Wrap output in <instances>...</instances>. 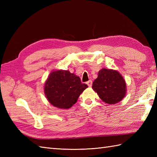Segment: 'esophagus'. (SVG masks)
<instances>
[{
	"label": "esophagus",
	"mask_w": 157,
	"mask_h": 157,
	"mask_svg": "<svg viewBox=\"0 0 157 157\" xmlns=\"http://www.w3.org/2000/svg\"><path fill=\"white\" fill-rule=\"evenodd\" d=\"M86 84H88V86H89V87H91L92 85V80H89V81H88L87 82H86Z\"/></svg>",
	"instance_id": "1"
}]
</instances>
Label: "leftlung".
<instances>
[{
  "label": "left lung",
  "instance_id": "8db88e82",
  "mask_svg": "<svg viewBox=\"0 0 157 157\" xmlns=\"http://www.w3.org/2000/svg\"><path fill=\"white\" fill-rule=\"evenodd\" d=\"M92 89L102 101L110 105L120 102L126 94V83L122 75L113 69L103 68L92 84Z\"/></svg>",
  "mask_w": 157,
  "mask_h": 157
}]
</instances>
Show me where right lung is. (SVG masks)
<instances>
[{"mask_svg": "<svg viewBox=\"0 0 157 157\" xmlns=\"http://www.w3.org/2000/svg\"><path fill=\"white\" fill-rule=\"evenodd\" d=\"M88 86L82 84L79 77L66 70L51 73L44 84V94L49 102L55 107L71 108Z\"/></svg>", "mask_w": 157, "mask_h": 157, "instance_id": "1", "label": "right lung"}]
</instances>
